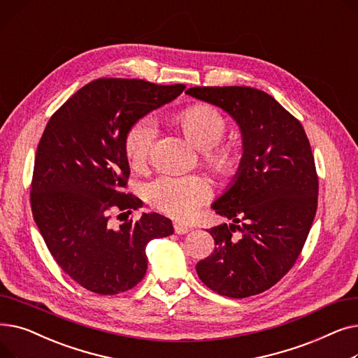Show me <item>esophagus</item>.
Masks as SVG:
<instances>
[{"label": "esophagus", "instance_id": "1", "mask_svg": "<svg viewBox=\"0 0 358 358\" xmlns=\"http://www.w3.org/2000/svg\"><path fill=\"white\" fill-rule=\"evenodd\" d=\"M174 231H176V234H178V235H185V234H189V232L192 231V227H189V224L180 223V222H176V223H174Z\"/></svg>", "mask_w": 358, "mask_h": 358}]
</instances>
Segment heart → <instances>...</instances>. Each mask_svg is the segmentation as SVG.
Wrapping results in <instances>:
<instances>
[{"instance_id":"heart-1","label":"heart","mask_w":358,"mask_h":358,"mask_svg":"<svg viewBox=\"0 0 358 358\" xmlns=\"http://www.w3.org/2000/svg\"><path fill=\"white\" fill-rule=\"evenodd\" d=\"M176 123L184 138L196 149L203 150L206 164L215 171L231 173L238 161L234 146L217 143L227 131V120L208 104H196L182 110ZM157 129L150 119H142L129 129L124 138V152L135 169H143L152 152ZM149 201L161 212L176 219L192 217L212 196L210 184L203 177H159L146 190Z\"/></svg>"}]
</instances>
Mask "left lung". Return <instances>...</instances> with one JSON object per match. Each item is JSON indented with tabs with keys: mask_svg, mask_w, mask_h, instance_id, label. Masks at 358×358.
Here are the masks:
<instances>
[{
	"mask_svg": "<svg viewBox=\"0 0 358 358\" xmlns=\"http://www.w3.org/2000/svg\"><path fill=\"white\" fill-rule=\"evenodd\" d=\"M185 94L227 111L242 138L238 171L212 204L231 223L209 229L216 247L197 274L222 296L262 293L293 267L315 219L317 177L305 129L257 88L194 87Z\"/></svg>",
	"mask_w": 358,
	"mask_h": 358,
	"instance_id": "obj_1",
	"label": "left lung"
}]
</instances>
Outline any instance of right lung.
Returning a JSON list of instances; mask_svg holds the SVG:
<instances>
[{
  "mask_svg": "<svg viewBox=\"0 0 358 358\" xmlns=\"http://www.w3.org/2000/svg\"><path fill=\"white\" fill-rule=\"evenodd\" d=\"M185 85L100 78L84 85L50 117L37 146L31 212L58 266L84 289L117 294L134 289L148 268L149 241L174 234L159 213L115 227L113 212L142 208L126 194L129 129Z\"/></svg>",
  "mask_w": 358,
  "mask_h": 358,
  "instance_id": "1",
  "label": "right lung"
}]
</instances>
